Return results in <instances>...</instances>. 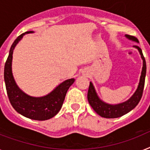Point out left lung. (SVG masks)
I'll list each match as a JSON object with an SVG mask.
<instances>
[{
	"label": "left lung",
	"mask_w": 150,
	"mask_h": 150,
	"mask_svg": "<svg viewBox=\"0 0 150 150\" xmlns=\"http://www.w3.org/2000/svg\"><path fill=\"white\" fill-rule=\"evenodd\" d=\"M125 36L128 40H132L133 42H138L139 41L136 37L133 36L126 34ZM133 47L138 50L141 59H143V68H142L141 75L139 79V82L137 90L134 94L132 95L127 100L124 102L120 103L117 104H110L104 102L100 98L97 94L95 88L92 82H90L88 91V100L91 108L97 114L100 115V117L104 118H117L120 117L124 114H127L128 112L132 110L133 108L137 106L138 103L142 98L143 88H144V84H145V77L146 73V65L145 58L143 56L142 50L138 46H133Z\"/></svg>",
	"instance_id": "1"
}]
</instances>
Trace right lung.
Instances as JSON below:
<instances>
[{
    "label": "right lung",
    "mask_w": 150,
    "mask_h": 150,
    "mask_svg": "<svg viewBox=\"0 0 150 150\" xmlns=\"http://www.w3.org/2000/svg\"><path fill=\"white\" fill-rule=\"evenodd\" d=\"M33 33L34 32L27 31L23 33L13 42L4 65V76L9 100L14 110L21 115L32 120H46L53 117L59 113L63 104L66 93L69 87L75 81V79L65 80L51 92L42 97L30 96L19 88L12 72L13 50L25 34Z\"/></svg>",
    "instance_id": "1"
}]
</instances>
